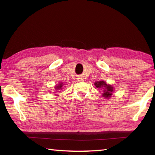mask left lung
<instances>
[{
  "label": "left lung",
  "instance_id": "left-lung-1",
  "mask_svg": "<svg viewBox=\"0 0 155 155\" xmlns=\"http://www.w3.org/2000/svg\"><path fill=\"white\" fill-rule=\"evenodd\" d=\"M94 84L97 88L104 87L105 90L104 91L103 93V97L108 98H110L111 97L112 94H113V87L110 86V85H109V84H107L104 81L95 82Z\"/></svg>",
  "mask_w": 155,
  "mask_h": 155
}]
</instances>
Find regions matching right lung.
Returning <instances> with one entry per match:
<instances>
[{
    "instance_id": "add662e5",
    "label": "right lung",
    "mask_w": 155,
    "mask_h": 155,
    "mask_svg": "<svg viewBox=\"0 0 155 155\" xmlns=\"http://www.w3.org/2000/svg\"><path fill=\"white\" fill-rule=\"evenodd\" d=\"M62 83H61V84H59L58 86L56 87L55 88L57 90H60V89H61V88H62Z\"/></svg>"
}]
</instances>
